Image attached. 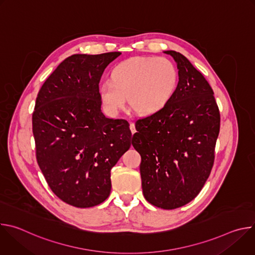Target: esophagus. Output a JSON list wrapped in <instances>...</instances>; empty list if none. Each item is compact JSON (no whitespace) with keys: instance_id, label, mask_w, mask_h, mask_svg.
<instances>
[{"instance_id":"esophagus-1","label":"esophagus","mask_w":255,"mask_h":255,"mask_svg":"<svg viewBox=\"0 0 255 255\" xmlns=\"http://www.w3.org/2000/svg\"><path fill=\"white\" fill-rule=\"evenodd\" d=\"M130 130L132 132V134H134L136 132V129H135V124L133 122H130Z\"/></svg>"}]
</instances>
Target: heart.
I'll use <instances>...</instances> for the list:
<instances>
[{
  "instance_id": "1",
  "label": "heart",
  "mask_w": 255,
  "mask_h": 255,
  "mask_svg": "<svg viewBox=\"0 0 255 255\" xmlns=\"http://www.w3.org/2000/svg\"><path fill=\"white\" fill-rule=\"evenodd\" d=\"M178 81L175 65L165 57L136 56L118 63L111 81L100 85V99L106 111L118 115L128 98L132 110L142 116L160 112L172 99Z\"/></svg>"
}]
</instances>
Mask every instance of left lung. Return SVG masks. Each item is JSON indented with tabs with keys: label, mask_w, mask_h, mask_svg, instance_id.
Wrapping results in <instances>:
<instances>
[{
	"label": "left lung",
	"mask_w": 255,
	"mask_h": 255,
	"mask_svg": "<svg viewBox=\"0 0 255 255\" xmlns=\"http://www.w3.org/2000/svg\"><path fill=\"white\" fill-rule=\"evenodd\" d=\"M163 52L177 65L175 93L160 112L136 122L132 145L141 155L144 198L172 210L194 200L210 175L220 113L212 88L190 60Z\"/></svg>",
	"instance_id": "8db88e82"
}]
</instances>
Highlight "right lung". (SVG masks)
Wrapping results in <instances>:
<instances>
[{"instance_id":"obj_1","label":"right lung","mask_w":255,"mask_h":255,"mask_svg":"<svg viewBox=\"0 0 255 255\" xmlns=\"http://www.w3.org/2000/svg\"><path fill=\"white\" fill-rule=\"evenodd\" d=\"M119 55L65 58L36 98L32 126L38 165L51 191L77 208L109 197L111 168L131 146L129 123L107 118L101 110V77Z\"/></svg>"}]
</instances>
